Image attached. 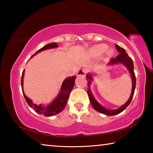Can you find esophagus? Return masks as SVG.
<instances>
[{
  "instance_id": "esophagus-1",
  "label": "esophagus",
  "mask_w": 153,
  "mask_h": 153,
  "mask_svg": "<svg viewBox=\"0 0 153 153\" xmlns=\"http://www.w3.org/2000/svg\"><path fill=\"white\" fill-rule=\"evenodd\" d=\"M87 74V70L85 69H80L78 71H77V76H86V75Z\"/></svg>"
}]
</instances>
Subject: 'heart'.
I'll use <instances>...</instances> for the list:
<instances>
[{"label": "heart", "instance_id": "obj_1", "mask_svg": "<svg viewBox=\"0 0 153 153\" xmlns=\"http://www.w3.org/2000/svg\"><path fill=\"white\" fill-rule=\"evenodd\" d=\"M108 46L105 44H100V45H95L90 49L89 53L90 55L94 56V57H98V56H102L104 54L106 51L107 50ZM114 51L112 49L108 51L107 53V55L108 56H111L113 55Z\"/></svg>", "mask_w": 153, "mask_h": 153}]
</instances>
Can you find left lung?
Listing matches in <instances>:
<instances>
[{"mask_svg":"<svg viewBox=\"0 0 153 153\" xmlns=\"http://www.w3.org/2000/svg\"><path fill=\"white\" fill-rule=\"evenodd\" d=\"M115 47L116 49H117V52L120 53L119 55L116 56L115 58H113L111 59V60L108 63V65H117V64H122L123 65L125 66L128 70L129 71V74L131 75V81H132V88H131V92L130 94V97H129V99L128 101H127L125 104L121 106L120 108H118L117 109H108V108H105L103 106L98 102L97 100L95 99V98L93 96L92 93L91 92V90H90V85H91V82L93 80V77H92V75L90 74H87L86 75V79L88 80V95L90 101L91 102V104L92 105L93 108L94 109L99 112L100 113L104 114V115H108V116H112V115H117V114L120 113L122 112L123 111H124L126 108V107L130 104V102L131 101V99L134 97V91H135V88H136V76L135 74H134V63H133V61L129 56H128V54L125 51V49L121 48V46H120L117 45H115Z\"/></svg>","mask_w":153,"mask_h":153,"instance_id":"8db88e82","label":"left lung"}]
</instances>
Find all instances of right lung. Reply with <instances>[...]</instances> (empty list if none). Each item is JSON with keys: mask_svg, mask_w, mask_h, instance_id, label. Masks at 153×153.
Wrapping results in <instances>:
<instances>
[{"mask_svg": "<svg viewBox=\"0 0 153 153\" xmlns=\"http://www.w3.org/2000/svg\"><path fill=\"white\" fill-rule=\"evenodd\" d=\"M57 47V44L55 42L48 44V45H46L42 48H40V50H38L34 55L32 56V57L36 55V54L39 53L43 51L48 50V49L51 48H55ZM24 73L25 70H24L22 73V82L21 83H22L23 94H24L25 99L27 102V104L29 105L30 107H32L33 109H34L36 113H39L40 115H44L46 116V117H51V116H53L59 113H61V111L64 109V108L65 107V106L67 105V100H68V98L69 97V94H70V92H71V90L74 86L75 79H76V76H74L72 77H69L65 79L63 83H62L60 92H59L57 97H56L55 99L53 100V102H51L50 104L45 105L42 104H35V103L33 102V101L30 99V98H28L27 96L25 94V93L24 92V89H23Z\"/></svg>", "mask_w": 153, "mask_h": 153, "instance_id": "add662e5", "label": "right lung"}]
</instances>
